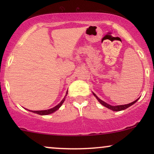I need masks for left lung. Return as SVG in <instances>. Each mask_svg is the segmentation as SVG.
<instances>
[{"label": "left lung", "instance_id": "left-lung-1", "mask_svg": "<svg viewBox=\"0 0 154 154\" xmlns=\"http://www.w3.org/2000/svg\"><path fill=\"white\" fill-rule=\"evenodd\" d=\"M94 96L95 97L97 98V100L99 101V102L101 104H102L103 106L106 107V108H108L109 109H111V110L112 111H122V110H125V109H126L127 108H128V107H130V106H132V104H134V103H136L137 101L139 99L138 98L137 100H136L135 101H134V102H132L131 103H130V104H124V105H119V106H111V105L107 104V103H106L105 102H104V101H102V100H100V98L98 97L95 94L93 93Z\"/></svg>", "mask_w": 154, "mask_h": 154}]
</instances>
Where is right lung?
Wrapping results in <instances>:
<instances>
[{
	"instance_id": "right-lung-1",
	"label": "right lung",
	"mask_w": 154,
	"mask_h": 154,
	"mask_svg": "<svg viewBox=\"0 0 154 154\" xmlns=\"http://www.w3.org/2000/svg\"><path fill=\"white\" fill-rule=\"evenodd\" d=\"M67 94H68V90H67V92H66V95H65L64 99H63V100L61 101V102L60 103V104H57V106H55L54 107H53V108H52V109H47V110L31 111V112L37 113V114H39V115H48V114H50V113H52L53 112H54V111H56L57 110H58L59 108H60V107L62 106V104L64 102L65 98H66Z\"/></svg>"
}]
</instances>
